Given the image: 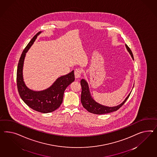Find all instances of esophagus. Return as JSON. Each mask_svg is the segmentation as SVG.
<instances>
[{
  "mask_svg": "<svg viewBox=\"0 0 157 157\" xmlns=\"http://www.w3.org/2000/svg\"><path fill=\"white\" fill-rule=\"evenodd\" d=\"M82 70L80 68H76L75 70V71H74V75H75V77L76 78H79L82 75Z\"/></svg>",
  "mask_w": 157,
  "mask_h": 157,
  "instance_id": "obj_1",
  "label": "esophagus"
}]
</instances>
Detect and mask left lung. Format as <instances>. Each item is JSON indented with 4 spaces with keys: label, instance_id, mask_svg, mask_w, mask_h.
I'll return each mask as SVG.
<instances>
[{
    "label": "left lung",
    "instance_id": "obj_1",
    "mask_svg": "<svg viewBox=\"0 0 157 157\" xmlns=\"http://www.w3.org/2000/svg\"><path fill=\"white\" fill-rule=\"evenodd\" d=\"M126 47L127 48V51L129 52L130 55L132 56V59L134 60V56L132 53V51L130 48L128 47L127 44H125ZM81 85L82 86V93H81V103L83 107L86 109L91 113H93L95 114H105L112 113L113 111L118 110L119 109L123 106V104L127 101L128 98L129 97L130 93L128 95L126 98L124 99L121 104L119 105L118 106H114V107H107V106H103L97 102H95L93 98L91 97L90 93L89 85L85 79H82L81 81Z\"/></svg>",
    "mask_w": 157,
    "mask_h": 157
}]
</instances>
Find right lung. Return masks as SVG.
Masks as SVG:
<instances>
[{
    "label": "right lung",
    "mask_w": 157,
    "mask_h": 157,
    "mask_svg": "<svg viewBox=\"0 0 157 157\" xmlns=\"http://www.w3.org/2000/svg\"><path fill=\"white\" fill-rule=\"evenodd\" d=\"M40 33L41 32H39L34 36L21 54L17 65V82L19 95L27 106L40 113H48L59 107L63 102L64 90L74 81L75 76L74 71H72L66 75L58 78L47 89L40 91H35L27 87L23 78V66L25 54Z\"/></svg>",
    "instance_id": "add662e5"
}]
</instances>
